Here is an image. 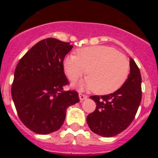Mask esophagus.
<instances>
[{
    "label": "esophagus",
    "instance_id": "obj_1",
    "mask_svg": "<svg viewBox=\"0 0 158 158\" xmlns=\"http://www.w3.org/2000/svg\"><path fill=\"white\" fill-rule=\"evenodd\" d=\"M79 100H80V102H82V101H83V100L86 99V98H87V95H83V94L79 93Z\"/></svg>",
    "mask_w": 158,
    "mask_h": 158
}]
</instances>
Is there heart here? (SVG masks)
<instances>
[{
  "mask_svg": "<svg viewBox=\"0 0 158 158\" xmlns=\"http://www.w3.org/2000/svg\"><path fill=\"white\" fill-rule=\"evenodd\" d=\"M76 54L66 56L63 64L71 82H75L87 73L89 77L78 85L80 89H95L96 93L107 95L120 89L128 78V60L112 47H84L77 49Z\"/></svg>",
  "mask_w": 158,
  "mask_h": 158,
  "instance_id": "1",
  "label": "heart"
}]
</instances>
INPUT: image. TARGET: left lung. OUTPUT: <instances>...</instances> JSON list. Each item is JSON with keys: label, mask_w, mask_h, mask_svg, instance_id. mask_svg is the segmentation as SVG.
<instances>
[{"label": "left lung", "mask_w": 158, "mask_h": 158, "mask_svg": "<svg viewBox=\"0 0 158 158\" xmlns=\"http://www.w3.org/2000/svg\"><path fill=\"white\" fill-rule=\"evenodd\" d=\"M130 73L120 89L106 95H92L95 110L87 116L89 128L102 137L115 136L125 130L135 118L141 101V76L130 57Z\"/></svg>", "instance_id": "1"}]
</instances>
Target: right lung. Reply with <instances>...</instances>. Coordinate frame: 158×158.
Returning <instances> with one entry per match:
<instances>
[{"mask_svg": "<svg viewBox=\"0 0 158 158\" xmlns=\"http://www.w3.org/2000/svg\"><path fill=\"white\" fill-rule=\"evenodd\" d=\"M69 43L47 38L35 44L20 59L14 72L11 95L21 122L32 131L48 135L59 130L66 109L79 102L76 91H64L67 78L63 60Z\"/></svg>", "mask_w": 158, "mask_h": 158, "instance_id": "obj_1", "label": "right lung"}]
</instances>
